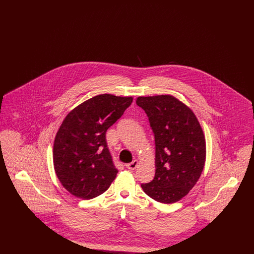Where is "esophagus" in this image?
<instances>
[{
    "label": "esophagus",
    "mask_w": 254,
    "mask_h": 254,
    "mask_svg": "<svg viewBox=\"0 0 254 254\" xmlns=\"http://www.w3.org/2000/svg\"><path fill=\"white\" fill-rule=\"evenodd\" d=\"M126 166H127V169L133 170V169H135L137 168V166H138V161H137V160H134V161H132L131 163L127 164Z\"/></svg>",
    "instance_id": "1"
}]
</instances>
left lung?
<instances>
[{
  "label": "left lung",
  "mask_w": 254,
  "mask_h": 254,
  "mask_svg": "<svg viewBox=\"0 0 254 254\" xmlns=\"http://www.w3.org/2000/svg\"><path fill=\"white\" fill-rule=\"evenodd\" d=\"M155 138V176L141 187L155 201L172 204L185 197L200 178L205 139L193 111L171 95L138 97Z\"/></svg>",
  "instance_id": "8db88e82"
}]
</instances>
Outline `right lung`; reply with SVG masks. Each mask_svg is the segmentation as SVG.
<instances>
[{
  "label": "right lung",
  "instance_id": "obj_1",
  "mask_svg": "<svg viewBox=\"0 0 254 254\" xmlns=\"http://www.w3.org/2000/svg\"><path fill=\"white\" fill-rule=\"evenodd\" d=\"M132 97L101 94L72 109L62 123L53 145V164L63 187L88 200L104 193L115 179L106 132L132 103Z\"/></svg>",
  "mask_w": 254,
  "mask_h": 254
}]
</instances>
